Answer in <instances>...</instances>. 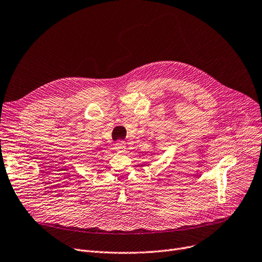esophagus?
Here are the masks:
<instances>
[{"label": "esophagus", "instance_id": "1", "mask_svg": "<svg viewBox=\"0 0 262 262\" xmlns=\"http://www.w3.org/2000/svg\"><path fill=\"white\" fill-rule=\"evenodd\" d=\"M115 149L118 151V152H123L125 149H126V143H125L124 141L122 140H119L115 143Z\"/></svg>", "mask_w": 262, "mask_h": 262}]
</instances>
